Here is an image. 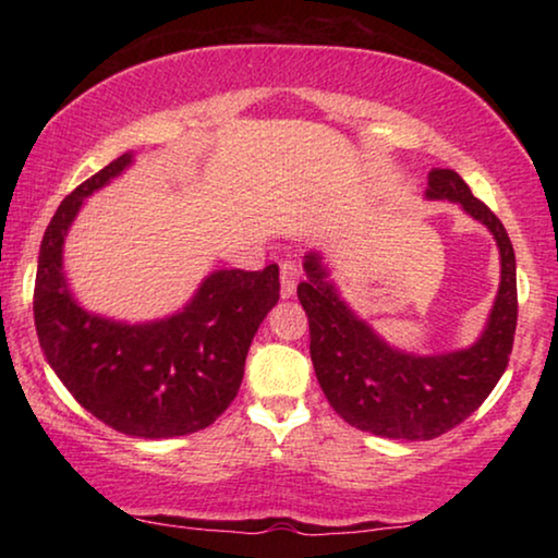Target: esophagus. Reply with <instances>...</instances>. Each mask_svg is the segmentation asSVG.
<instances>
[{
  "label": "esophagus",
  "instance_id": "esophagus-1",
  "mask_svg": "<svg viewBox=\"0 0 558 558\" xmlns=\"http://www.w3.org/2000/svg\"><path fill=\"white\" fill-rule=\"evenodd\" d=\"M300 277H302L300 264L292 262V258L281 262V296H292L294 294L296 281H300Z\"/></svg>",
  "mask_w": 558,
  "mask_h": 558
}]
</instances>
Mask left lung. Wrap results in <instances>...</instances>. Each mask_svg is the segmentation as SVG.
<instances>
[{
  "label": "left lung",
  "instance_id": "8db88e82",
  "mask_svg": "<svg viewBox=\"0 0 558 558\" xmlns=\"http://www.w3.org/2000/svg\"><path fill=\"white\" fill-rule=\"evenodd\" d=\"M426 197L460 203L490 228L500 248V289L475 345L445 355L391 348L340 300L319 254L304 256L307 281L296 287L310 319V355L319 388L350 426L376 437L422 441L454 429L490 396L513 350L515 254L506 228L454 170H432Z\"/></svg>",
  "mask_w": 558,
  "mask_h": 558
}]
</instances>
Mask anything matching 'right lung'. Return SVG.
Returning a JSON list of instances; mask_svg holds the SVG:
<instances>
[{
  "mask_svg": "<svg viewBox=\"0 0 558 558\" xmlns=\"http://www.w3.org/2000/svg\"><path fill=\"white\" fill-rule=\"evenodd\" d=\"M132 165L121 155L60 203L43 235L35 327L50 368L83 409L129 437L170 439L205 429L239 393L251 340L279 302V266L220 269L178 315L126 325L90 315L63 274V241L83 197Z\"/></svg>",
  "mask_w": 558,
  "mask_h": 558,
  "instance_id": "1",
  "label": "right lung"
}]
</instances>
